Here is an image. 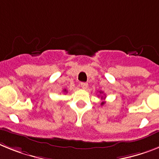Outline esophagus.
<instances>
[{
    "instance_id": "1",
    "label": "esophagus",
    "mask_w": 159,
    "mask_h": 159,
    "mask_svg": "<svg viewBox=\"0 0 159 159\" xmlns=\"http://www.w3.org/2000/svg\"><path fill=\"white\" fill-rule=\"evenodd\" d=\"M81 87H82V89H84V90H86V88L88 87V83H86V82H82V83H81Z\"/></svg>"
}]
</instances>
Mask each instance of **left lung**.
<instances>
[{"instance_id":"left-lung-1","label":"left lung","mask_w":159,"mask_h":159,"mask_svg":"<svg viewBox=\"0 0 159 159\" xmlns=\"http://www.w3.org/2000/svg\"><path fill=\"white\" fill-rule=\"evenodd\" d=\"M99 93H100V94H102V93H103V92H102V91H99ZM105 98H106V96H105L104 98H103V97H102H102H101V98H103V99H104ZM105 103H106V102H105L104 101H103V102H101V105H102H102H104Z\"/></svg>"}]
</instances>
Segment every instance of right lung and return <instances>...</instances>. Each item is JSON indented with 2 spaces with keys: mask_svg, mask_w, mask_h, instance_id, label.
Wrapping results in <instances>:
<instances>
[{
  "mask_svg": "<svg viewBox=\"0 0 159 159\" xmlns=\"http://www.w3.org/2000/svg\"><path fill=\"white\" fill-rule=\"evenodd\" d=\"M64 92H65V93H67V90H64Z\"/></svg>",
  "mask_w": 159,
  "mask_h": 159,
  "instance_id": "add662e5",
  "label": "right lung"
}]
</instances>
